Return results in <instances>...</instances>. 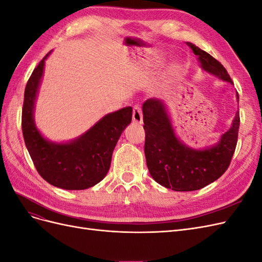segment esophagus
I'll use <instances>...</instances> for the list:
<instances>
[{
	"mask_svg": "<svg viewBox=\"0 0 262 262\" xmlns=\"http://www.w3.org/2000/svg\"><path fill=\"white\" fill-rule=\"evenodd\" d=\"M132 119H133V122H136V123H142V121H143V115H142L141 106L136 105L133 107Z\"/></svg>",
	"mask_w": 262,
	"mask_h": 262,
	"instance_id": "esophagus-1",
	"label": "esophagus"
}]
</instances>
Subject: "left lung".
Segmentation results:
<instances>
[{"label":"left lung","instance_id":"1","mask_svg":"<svg viewBox=\"0 0 262 262\" xmlns=\"http://www.w3.org/2000/svg\"><path fill=\"white\" fill-rule=\"evenodd\" d=\"M188 46L207 72L233 83L226 69L216 59L191 42ZM236 97L239 102L238 94ZM143 122L144 153L150 176L175 191H193L212 184L228 168L237 145L241 119L237 112L231 129L222 136L219 143L202 150L190 148L176 138L164 102L160 99L150 98L144 102Z\"/></svg>","mask_w":262,"mask_h":262}]
</instances>
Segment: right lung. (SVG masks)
<instances>
[{
	"mask_svg": "<svg viewBox=\"0 0 262 262\" xmlns=\"http://www.w3.org/2000/svg\"><path fill=\"white\" fill-rule=\"evenodd\" d=\"M49 53L35 68L26 85L21 112L23 137L38 173L47 182L61 189L84 190L107 175L117 142L132 120V108L124 107L105 116L70 143L47 141L35 125L34 105Z\"/></svg>",
	"mask_w": 262,
	"mask_h": 262,
	"instance_id": "right-lung-1",
	"label": "right lung"
}]
</instances>
